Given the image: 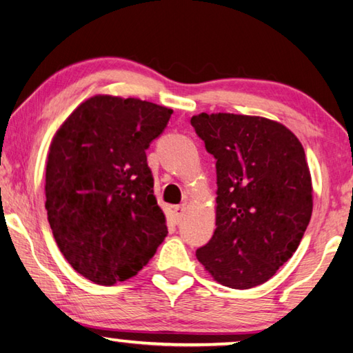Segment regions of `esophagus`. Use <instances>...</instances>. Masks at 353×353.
Returning <instances> with one entry per match:
<instances>
[{"label": "esophagus", "mask_w": 353, "mask_h": 353, "mask_svg": "<svg viewBox=\"0 0 353 353\" xmlns=\"http://www.w3.org/2000/svg\"><path fill=\"white\" fill-rule=\"evenodd\" d=\"M185 211H187V207H185V205H176V207H174V216H176L177 222L182 219L183 214H185Z\"/></svg>", "instance_id": "1"}]
</instances>
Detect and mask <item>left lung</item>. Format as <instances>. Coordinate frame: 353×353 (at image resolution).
<instances>
[{
  "instance_id": "left-lung-1",
  "label": "left lung",
  "mask_w": 353,
  "mask_h": 353,
  "mask_svg": "<svg viewBox=\"0 0 353 353\" xmlns=\"http://www.w3.org/2000/svg\"><path fill=\"white\" fill-rule=\"evenodd\" d=\"M191 125L216 159V230L196 256L217 283H267L296 252L313 210L312 176L298 137L259 115L199 114Z\"/></svg>"
}]
</instances>
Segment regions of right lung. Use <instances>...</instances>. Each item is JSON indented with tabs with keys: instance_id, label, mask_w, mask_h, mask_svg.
<instances>
[{
	"instance_id": "1",
	"label": "right lung",
	"mask_w": 353,
	"mask_h": 353,
	"mask_svg": "<svg viewBox=\"0 0 353 353\" xmlns=\"http://www.w3.org/2000/svg\"><path fill=\"white\" fill-rule=\"evenodd\" d=\"M171 114L151 101L97 94L54 134L48 221L63 256L95 284L136 276L168 234L145 151Z\"/></svg>"
}]
</instances>
